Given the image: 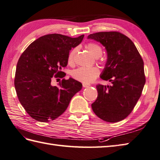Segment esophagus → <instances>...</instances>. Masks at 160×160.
Instances as JSON below:
<instances>
[{
  "label": "esophagus",
  "mask_w": 160,
  "mask_h": 160,
  "mask_svg": "<svg viewBox=\"0 0 160 160\" xmlns=\"http://www.w3.org/2000/svg\"><path fill=\"white\" fill-rule=\"evenodd\" d=\"M82 86H83V87H88L90 86V84L83 82V83H82Z\"/></svg>",
  "instance_id": "obj_1"
}]
</instances>
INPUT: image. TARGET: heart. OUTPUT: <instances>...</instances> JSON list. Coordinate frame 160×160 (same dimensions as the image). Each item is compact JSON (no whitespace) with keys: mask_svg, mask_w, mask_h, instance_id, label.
Returning <instances> with one entry per match:
<instances>
[{"mask_svg":"<svg viewBox=\"0 0 160 160\" xmlns=\"http://www.w3.org/2000/svg\"><path fill=\"white\" fill-rule=\"evenodd\" d=\"M87 48L93 57L99 58L102 55V48L96 43H89L87 45ZM77 48L71 50L68 55L67 62L72 64L74 62V58L77 52ZM100 71L97 67H79L71 71V75L74 79L83 82H91L98 76Z\"/></svg>","mask_w":160,"mask_h":160,"instance_id":"1","label":"heart"}]
</instances>
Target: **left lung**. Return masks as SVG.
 <instances>
[{"mask_svg": "<svg viewBox=\"0 0 160 160\" xmlns=\"http://www.w3.org/2000/svg\"><path fill=\"white\" fill-rule=\"evenodd\" d=\"M87 38L105 47L108 59L101 74L111 86L98 84V97L92 108L102 120L116 123L126 118L142 95L146 82L143 62L135 45L118 32L91 34Z\"/></svg>", "mask_w": 160, "mask_h": 160, "instance_id": "obj_1", "label": "left lung"}]
</instances>
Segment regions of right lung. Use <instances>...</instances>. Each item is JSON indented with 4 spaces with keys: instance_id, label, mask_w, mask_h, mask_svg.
Segmentation results:
<instances>
[{
    "instance_id": "add662e5",
    "label": "right lung",
    "mask_w": 160,
    "mask_h": 160,
    "mask_svg": "<svg viewBox=\"0 0 160 160\" xmlns=\"http://www.w3.org/2000/svg\"><path fill=\"white\" fill-rule=\"evenodd\" d=\"M84 34L76 38L50 34L36 39L22 53L16 68L14 87L25 110L34 120L49 122L68 108L82 84L73 78L52 84V76L63 78L62 68L67 66L71 48L82 42Z\"/></svg>"
}]
</instances>
